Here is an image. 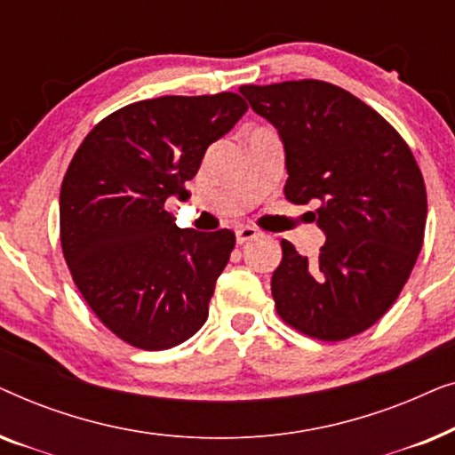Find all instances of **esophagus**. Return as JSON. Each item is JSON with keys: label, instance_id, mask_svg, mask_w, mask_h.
<instances>
[{"label": "esophagus", "instance_id": "obj_1", "mask_svg": "<svg viewBox=\"0 0 455 455\" xmlns=\"http://www.w3.org/2000/svg\"><path fill=\"white\" fill-rule=\"evenodd\" d=\"M259 229H254L251 226H244V228H238L235 229V238H238V244H244V242H251L254 238H259Z\"/></svg>", "mask_w": 455, "mask_h": 455}]
</instances>
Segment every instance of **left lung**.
I'll list each match as a JSON object with an SVG mask.
<instances>
[{"mask_svg": "<svg viewBox=\"0 0 455 455\" xmlns=\"http://www.w3.org/2000/svg\"><path fill=\"white\" fill-rule=\"evenodd\" d=\"M240 92L282 136L285 198L315 203L327 235L316 260L282 240L271 277L277 315L321 341L366 331L397 300L425 240L427 188L412 151L381 114L331 83Z\"/></svg>", "mask_w": 455, "mask_h": 455, "instance_id": "obj_1", "label": "left lung"}]
</instances>
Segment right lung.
I'll use <instances>...</instances> for the list:
<instances>
[{
    "mask_svg": "<svg viewBox=\"0 0 455 455\" xmlns=\"http://www.w3.org/2000/svg\"><path fill=\"white\" fill-rule=\"evenodd\" d=\"M235 92L167 95L103 117L68 165L60 242L76 288L126 344L167 350L204 325L232 229H180L165 201L188 196L211 142L244 116Z\"/></svg>",
    "mask_w": 455,
    "mask_h": 455,
    "instance_id": "right-lung-1",
    "label": "right lung"
}]
</instances>
